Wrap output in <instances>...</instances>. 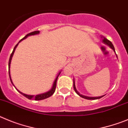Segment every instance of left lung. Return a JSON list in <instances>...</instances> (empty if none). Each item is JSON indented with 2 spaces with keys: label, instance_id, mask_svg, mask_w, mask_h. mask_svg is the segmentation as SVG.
<instances>
[{
  "label": "left lung",
  "instance_id": "left-lung-1",
  "mask_svg": "<svg viewBox=\"0 0 128 128\" xmlns=\"http://www.w3.org/2000/svg\"><path fill=\"white\" fill-rule=\"evenodd\" d=\"M103 42H104V43H105V44H108V46H110V48H112L113 50H114V51L115 52L114 46V45H113V44H112V43L111 41H109V40H107V39L104 38V39H103ZM73 87H74V91L76 92V94H78V95H79L80 96V97L86 99V100H97V99H100V98H102L103 96H101V97H95V98H94V97H88V96H86L82 95V94H80V93H79L78 91H77L76 88V87H75V84H74V81H73Z\"/></svg>",
  "mask_w": 128,
  "mask_h": 128
}]
</instances>
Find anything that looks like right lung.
Returning <instances> with one entry per match:
<instances>
[{
  "mask_svg": "<svg viewBox=\"0 0 128 128\" xmlns=\"http://www.w3.org/2000/svg\"><path fill=\"white\" fill-rule=\"evenodd\" d=\"M40 33V31H34V32H30L28 33V34H27V35L25 36V37H24V38L22 39V40H21L20 41L18 42V43H19L20 41H22L23 40H25L26 38H27V37L28 36H32V35H35V34H38ZM18 44H16V45L14 46V48L13 49V51H12V52L11 53V56H10V60H9V75H10V80H11V83H12V84L13 85V84H12V80H11V75H10V64H11V59H12V56H13V54L14 52V50H15L16 48L17 47V46H18ZM60 72H59L58 73V74L57 75V78H56V80L54 81V84H53V86H52V88H51V90H49L48 92H47L46 93H43V94H39V95H36L35 96H30V95H27V94H23L22 92H20L19 90H18V91L19 92L21 93L22 94H23V95L24 96H25V97L29 99V100H31L32 98H34L35 100H44V99L46 98H48L50 97L52 95H53V94H54V92H55V91H56V84H57V78H58V75L60 74ZM14 86V85H13Z\"/></svg>",
  "mask_w": 128,
  "mask_h": 128,
  "instance_id": "right-lung-1",
  "label": "right lung"
}]
</instances>
